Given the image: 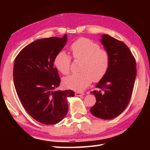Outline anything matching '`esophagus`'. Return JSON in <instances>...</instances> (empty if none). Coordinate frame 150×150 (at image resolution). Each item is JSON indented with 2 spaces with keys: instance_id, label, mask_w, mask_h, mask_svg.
<instances>
[{
  "instance_id": "obj_1",
  "label": "esophagus",
  "mask_w": 150,
  "mask_h": 150,
  "mask_svg": "<svg viewBox=\"0 0 150 150\" xmlns=\"http://www.w3.org/2000/svg\"><path fill=\"white\" fill-rule=\"evenodd\" d=\"M84 93H82V92H79V91H77L75 93V96H77V97H79V96H82V95H84Z\"/></svg>"
}]
</instances>
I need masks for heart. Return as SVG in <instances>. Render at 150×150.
Listing matches in <instances>:
<instances>
[{"mask_svg": "<svg viewBox=\"0 0 150 150\" xmlns=\"http://www.w3.org/2000/svg\"><path fill=\"white\" fill-rule=\"evenodd\" d=\"M73 58L81 60L79 73L72 74L63 79L65 87L76 91H82L91 84L98 82L106 74L110 66V54L108 51L93 40L81 38L70 46ZM54 64L64 75L68 74L71 66V57L64 52H60L54 58Z\"/></svg>", "mask_w": 150, "mask_h": 150, "instance_id": "heart-1", "label": "heart"}]
</instances>
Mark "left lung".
<instances>
[{
    "label": "left lung",
    "mask_w": 150,
    "mask_h": 150,
    "mask_svg": "<svg viewBox=\"0 0 150 150\" xmlns=\"http://www.w3.org/2000/svg\"><path fill=\"white\" fill-rule=\"evenodd\" d=\"M101 42L110 54V66L104 77L91 91L97 103L91 108L94 116L112 119L126 109L132 96L137 75L136 61L128 47L122 41L104 34Z\"/></svg>",
    "instance_id": "left-lung-1"
}]
</instances>
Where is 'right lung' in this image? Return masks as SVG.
<instances>
[{"label":"right lung","mask_w":150,"mask_h":150,"mask_svg":"<svg viewBox=\"0 0 150 150\" xmlns=\"http://www.w3.org/2000/svg\"><path fill=\"white\" fill-rule=\"evenodd\" d=\"M67 42V35L37 40L22 49L16 57L13 82L24 108L38 122L55 124L68 110L67 98L72 90H55L60 79L54 66V58Z\"/></svg>","instance_id":"right-lung-1"}]
</instances>
